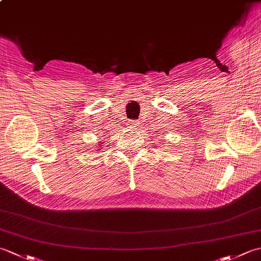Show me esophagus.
<instances>
[{
	"instance_id": "esophagus-1",
	"label": "esophagus",
	"mask_w": 261,
	"mask_h": 261,
	"mask_svg": "<svg viewBox=\"0 0 261 261\" xmlns=\"http://www.w3.org/2000/svg\"><path fill=\"white\" fill-rule=\"evenodd\" d=\"M134 125H136V126H137V125H138V123H134Z\"/></svg>"
}]
</instances>
